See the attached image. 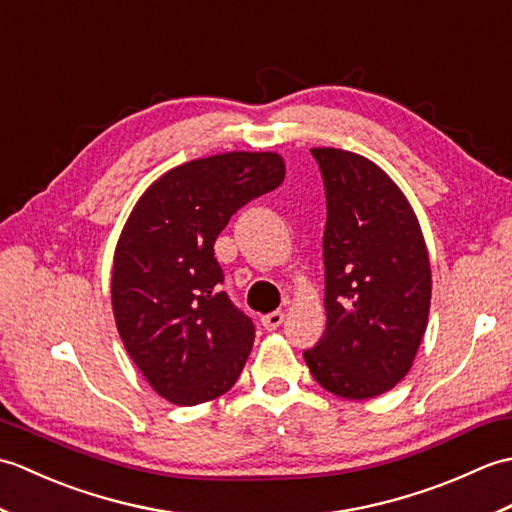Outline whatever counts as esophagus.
<instances>
[{"instance_id":"34e87169","label":"esophagus","mask_w":512,"mask_h":512,"mask_svg":"<svg viewBox=\"0 0 512 512\" xmlns=\"http://www.w3.org/2000/svg\"><path fill=\"white\" fill-rule=\"evenodd\" d=\"M281 323H284V312H281V310L268 312V314H264V317H262V325H264L266 330H277Z\"/></svg>"}]
</instances>
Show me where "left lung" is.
Instances as JSON below:
<instances>
[{
    "instance_id": "8db88e82",
    "label": "left lung",
    "mask_w": 512,
    "mask_h": 512,
    "mask_svg": "<svg viewBox=\"0 0 512 512\" xmlns=\"http://www.w3.org/2000/svg\"><path fill=\"white\" fill-rule=\"evenodd\" d=\"M310 151L328 202V325L303 358L330 394L367 400L394 389L418 354L431 306L427 244L405 193L376 162L345 149Z\"/></svg>"
}]
</instances>
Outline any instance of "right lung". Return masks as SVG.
<instances>
[{"mask_svg": "<svg viewBox=\"0 0 512 512\" xmlns=\"http://www.w3.org/2000/svg\"><path fill=\"white\" fill-rule=\"evenodd\" d=\"M286 178L275 151H226L151 182L114 250L112 310L127 354L158 396L191 407L226 394L255 328L226 292L213 246L231 215Z\"/></svg>", "mask_w": 512, "mask_h": 512, "instance_id": "right-lung-1", "label": "right lung"}]
</instances>
